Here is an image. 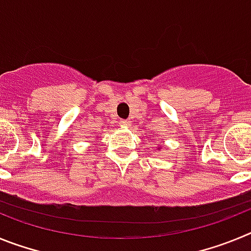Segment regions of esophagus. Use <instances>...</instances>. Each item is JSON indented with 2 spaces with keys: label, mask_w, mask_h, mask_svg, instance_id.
Wrapping results in <instances>:
<instances>
[{
  "label": "esophagus",
  "mask_w": 251,
  "mask_h": 251,
  "mask_svg": "<svg viewBox=\"0 0 251 251\" xmlns=\"http://www.w3.org/2000/svg\"><path fill=\"white\" fill-rule=\"evenodd\" d=\"M129 123L130 122L128 121V119H122L121 121V124L123 126V127H128V126H129Z\"/></svg>",
  "instance_id": "esophagus-1"
}]
</instances>
